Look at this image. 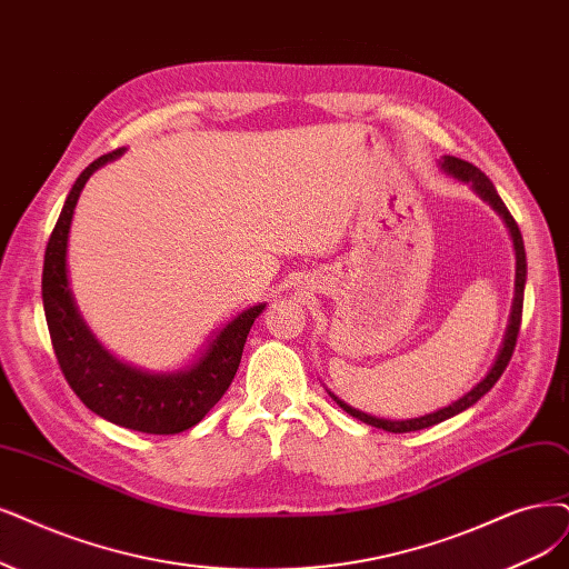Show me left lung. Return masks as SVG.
Segmentation results:
<instances>
[{"label":"left lung","mask_w":569,"mask_h":569,"mask_svg":"<svg viewBox=\"0 0 569 569\" xmlns=\"http://www.w3.org/2000/svg\"><path fill=\"white\" fill-rule=\"evenodd\" d=\"M443 168L448 173L461 178L465 182H471L476 192L490 201L497 210L499 216L507 220L509 229H511V237H513V246H516V298H513V309H511V321H509V328H507V338H503V345H501V351L497 356V361L492 366V370L486 375V380H482L480 385H476L467 396H461L459 401H455L452 406L438 410V412H431V415H425V417H417V419H406V422H389V419H377V417H370L366 412H359L349 408L347 403L338 401L349 415L359 417L361 422L370 425V427H377V429H385V431H391V433H408V431H419V429H429L433 425H440L446 422V419L459 415L461 410L471 408L476 401H480L482 396H486L501 377V372L507 370L511 356H513V349H516V342H518V332H520V321H522V296H525V277H528V260H525V246H522V234L518 229V222L513 220V216L509 213L507 203L501 201V197L497 194V189L492 187L490 178L480 171V168H476L473 163L469 161H461V159H455V157H446L443 159Z\"/></svg>","instance_id":"left-lung-1"}]
</instances>
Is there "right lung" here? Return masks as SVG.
<instances>
[{
  "instance_id": "1",
  "label": "right lung",
  "mask_w": 569,
  "mask_h": 569,
  "mask_svg": "<svg viewBox=\"0 0 569 569\" xmlns=\"http://www.w3.org/2000/svg\"><path fill=\"white\" fill-rule=\"evenodd\" d=\"M123 150L98 157L72 184L66 206L51 231L41 271V300L58 366L79 401L108 422L154 436L192 429L213 408L239 370L243 345L264 305H256L227 323L201 359L184 372L147 375L114 361L83 326L68 283V234L77 199L96 168Z\"/></svg>"
}]
</instances>
